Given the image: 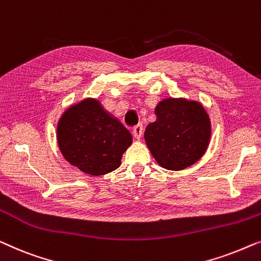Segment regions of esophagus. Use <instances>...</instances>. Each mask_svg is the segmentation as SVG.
Segmentation results:
<instances>
[{
    "label": "esophagus",
    "instance_id": "34e87169",
    "mask_svg": "<svg viewBox=\"0 0 261 261\" xmlns=\"http://www.w3.org/2000/svg\"><path fill=\"white\" fill-rule=\"evenodd\" d=\"M132 135H134V137L136 139H141L142 138V135H143V125H142V124H138V125L134 126V129H132Z\"/></svg>",
    "mask_w": 261,
    "mask_h": 261
}]
</instances>
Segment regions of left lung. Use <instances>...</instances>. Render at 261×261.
Here are the masks:
<instances>
[{
    "label": "left lung",
    "instance_id": "left-lung-1",
    "mask_svg": "<svg viewBox=\"0 0 261 261\" xmlns=\"http://www.w3.org/2000/svg\"><path fill=\"white\" fill-rule=\"evenodd\" d=\"M156 122L144 132L145 143L161 167L183 170L207 151L212 125L202 104L186 98H167L156 106Z\"/></svg>",
    "mask_w": 261,
    "mask_h": 261
}]
</instances>
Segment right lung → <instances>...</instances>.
Segmentation results:
<instances>
[{"label": "right lung", "instance_id": "1", "mask_svg": "<svg viewBox=\"0 0 261 261\" xmlns=\"http://www.w3.org/2000/svg\"><path fill=\"white\" fill-rule=\"evenodd\" d=\"M57 139L65 160L91 176L119 168L123 153L132 144L129 130L94 98L83 99L62 113Z\"/></svg>", "mask_w": 261, "mask_h": 261}]
</instances>
